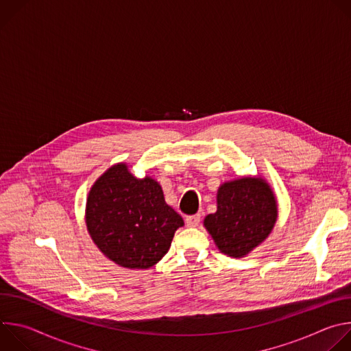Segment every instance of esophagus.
<instances>
[{
	"instance_id": "obj_1",
	"label": "esophagus",
	"mask_w": 351,
	"mask_h": 351,
	"mask_svg": "<svg viewBox=\"0 0 351 351\" xmlns=\"http://www.w3.org/2000/svg\"><path fill=\"white\" fill-rule=\"evenodd\" d=\"M199 219H202V215H199V214L189 215V217H186V225L190 226V228H194L199 223Z\"/></svg>"
}]
</instances>
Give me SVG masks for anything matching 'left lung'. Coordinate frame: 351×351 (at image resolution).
I'll return each instance as SVG.
<instances>
[{"label":"left lung","instance_id":"8db88e82","mask_svg":"<svg viewBox=\"0 0 351 351\" xmlns=\"http://www.w3.org/2000/svg\"><path fill=\"white\" fill-rule=\"evenodd\" d=\"M218 210L204 219L215 244L229 257H244L263 243L276 221V199L269 186L257 178L223 183Z\"/></svg>","mask_w":351,"mask_h":351}]
</instances>
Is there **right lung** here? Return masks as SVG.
Returning <instances> with one entry per match:
<instances>
[{"label": "right lung", "instance_id": "obj_1", "mask_svg": "<svg viewBox=\"0 0 351 351\" xmlns=\"http://www.w3.org/2000/svg\"><path fill=\"white\" fill-rule=\"evenodd\" d=\"M86 222L97 247L132 269L156 265L183 226L182 217L165 203L161 186L152 178H134L125 164L110 168L94 183Z\"/></svg>", "mask_w": 351, "mask_h": 351}]
</instances>
